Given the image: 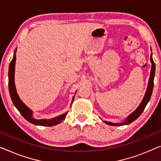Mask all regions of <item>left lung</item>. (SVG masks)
Masks as SVG:
<instances>
[{
    "label": "left lung",
    "mask_w": 161,
    "mask_h": 161,
    "mask_svg": "<svg viewBox=\"0 0 161 161\" xmlns=\"http://www.w3.org/2000/svg\"><path fill=\"white\" fill-rule=\"evenodd\" d=\"M150 61L151 63H152V67H151V72H150V76L149 79V82H148V86H147V91H146L145 95L144 97L142 103H141L140 105H139V107L136 108V110L134 112H133L132 114L127 117L126 120L123 123L121 124H113L111 122H108V121H104L105 124H108V125H113V126H123V125H126V124H131V122H133L134 121L138 118L139 116H140L141 114L143 112L144 110H145L146 105H147V103L149 102V100L151 97V95H152V92H153V85H154V76H155V64L153 61V57H152V54L150 56Z\"/></svg>",
    "instance_id": "left-lung-1"
}]
</instances>
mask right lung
I'll use <instances>...</instances> for the list:
<instances>
[{"instance_id": "obj_1", "label": "right lung", "mask_w": 161, "mask_h": 161, "mask_svg": "<svg viewBox=\"0 0 161 161\" xmlns=\"http://www.w3.org/2000/svg\"><path fill=\"white\" fill-rule=\"evenodd\" d=\"M15 62H16V55L14 54L13 59L11 61L10 65H9V69H8V89L9 92H10V96L13 102L14 105L17 108L19 113L21 114L24 118L26 120H27L31 124H35V125H39V126H53L56 125L61 123L63 120L66 118L68 112L65 113V114L61 115V116L56 117V118L50 119V120H45V119H41V120H37L34 119L32 116V111H30L26 105L23 103L22 101L19 97V96L16 93L15 85H14V71H15ZM73 97V100H74ZM73 101V100H72Z\"/></svg>"}]
</instances>
